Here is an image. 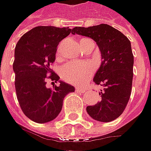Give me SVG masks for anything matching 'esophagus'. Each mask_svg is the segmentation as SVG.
<instances>
[{
    "label": "esophagus",
    "mask_w": 151,
    "mask_h": 151,
    "mask_svg": "<svg viewBox=\"0 0 151 151\" xmlns=\"http://www.w3.org/2000/svg\"><path fill=\"white\" fill-rule=\"evenodd\" d=\"M76 91L79 92V93H83V92H85V88H76Z\"/></svg>",
    "instance_id": "esophagus-1"
}]
</instances>
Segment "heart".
I'll use <instances>...</instances> for the list:
<instances>
[{"label": "heart", "mask_w": 151, "mask_h": 151, "mask_svg": "<svg viewBox=\"0 0 151 151\" xmlns=\"http://www.w3.org/2000/svg\"><path fill=\"white\" fill-rule=\"evenodd\" d=\"M93 71L94 65L91 62H71L62 68L61 75L63 80L69 83L82 85L90 79Z\"/></svg>", "instance_id": "b5f03b06"}]
</instances>
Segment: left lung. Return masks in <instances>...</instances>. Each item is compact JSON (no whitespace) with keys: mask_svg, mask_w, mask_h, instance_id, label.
Wrapping results in <instances>:
<instances>
[{"mask_svg":"<svg viewBox=\"0 0 151 151\" xmlns=\"http://www.w3.org/2000/svg\"><path fill=\"white\" fill-rule=\"evenodd\" d=\"M72 34L90 37L101 52V65L93 78L100 85V99L86 108L88 114L97 121L110 122L119 117L131 94L134 56L127 37L107 24L89 27H76Z\"/></svg>","mask_w":151,"mask_h":151,"instance_id":"1","label":"left lung"}]
</instances>
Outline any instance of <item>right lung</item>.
Returning a JSON list of instances; mask_svg holds the SVG:
<instances>
[{
    "instance_id": "add662e5",
    "label": "right lung",
    "mask_w": 151,
    "mask_h": 151,
    "mask_svg": "<svg viewBox=\"0 0 151 151\" xmlns=\"http://www.w3.org/2000/svg\"><path fill=\"white\" fill-rule=\"evenodd\" d=\"M70 32L68 27H36L24 34L15 47L17 97L24 114L34 122L53 120L62 110L63 99L75 90L62 81L52 89L46 87L47 79L55 83L59 80L50 66L55 61L58 45Z\"/></svg>"
}]
</instances>
